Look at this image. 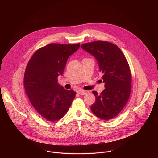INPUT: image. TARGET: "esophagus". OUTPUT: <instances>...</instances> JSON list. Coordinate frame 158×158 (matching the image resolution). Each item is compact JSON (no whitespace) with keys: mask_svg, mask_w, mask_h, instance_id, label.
Segmentation results:
<instances>
[{"mask_svg":"<svg viewBox=\"0 0 158 158\" xmlns=\"http://www.w3.org/2000/svg\"><path fill=\"white\" fill-rule=\"evenodd\" d=\"M78 94H80V95H86L87 94V92L86 90H79L78 92Z\"/></svg>","mask_w":158,"mask_h":158,"instance_id":"obj_1","label":"esophagus"}]
</instances>
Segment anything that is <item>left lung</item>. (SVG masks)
<instances>
[{
	"label": "left lung",
	"mask_w": 158,
	"mask_h": 158,
	"mask_svg": "<svg viewBox=\"0 0 158 158\" xmlns=\"http://www.w3.org/2000/svg\"><path fill=\"white\" fill-rule=\"evenodd\" d=\"M81 47L97 60L105 83V89L100 94L92 91L96 100L90 106L91 111L101 119H112L123 110L130 95L131 77L128 63L122 50L113 43L96 41Z\"/></svg>",
	"instance_id": "left-lung-1"
}]
</instances>
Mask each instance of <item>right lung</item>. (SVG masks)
Returning a JSON list of instances; mask_svg holds the SVG:
<instances>
[{
  "label": "right lung",
  "mask_w": 158,
  "mask_h": 158,
  "mask_svg": "<svg viewBox=\"0 0 158 158\" xmlns=\"http://www.w3.org/2000/svg\"><path fill=\"white\" fill-rule=\"evenodd\" d=\"M80 44H50L36 51L25 69L23 85L30 102L45 120L55 122L68 111L76 92L66 90L58 83L68 58Z\"/></svg>",
  "instance_id": "add662e5"
}]
</instances>
